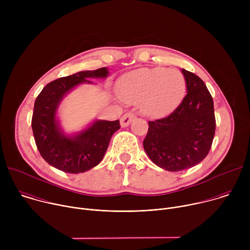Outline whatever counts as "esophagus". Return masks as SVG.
I'll return each mask as SVG.
<instances>
[{
    "label": "esophagus",
    "instance_id": "1",
    "mask_svg": "<svg viewBox=\"0 0 250 250\" xmlns=\"http://www.w3.org/2000/svg\"><path fill=\"white\" fill-rule=\"evenodd\" d=\"M134 118H135V115H134L133 113H131V112H128V113L125 114V115L121 118V125H122L123 127L127 126V125L130 124V122H131Z\"/></svg>",
    "mask_w": 250,
    "mask_h": 250
}]
</instances>
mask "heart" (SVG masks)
<instances>
[{"label": "heart", "mask_w": 250, "mask_h": 250, "mask_svg": "<svg viewBox=\"0 0 250 250\" xmlns=\"http://www.w3.org/2000/svg\"><path fill=\"white\" fill-rule=\"evenodd\" d=\"M185 82L179 71L165 68H144L124 76L118 94L125 102L140 104L150 117L168 113L180 100Z\"/></svg>", "instance_id": "heart-1"}]
</instances>
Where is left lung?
<instances>
[{
  "label": "left lung",
  "instance_id": "1",
  "mask_svg": "<svg viewBox=\"0 0 250 250\" xmlns=\"http://www.w3.org/2000/svg\"><path fill=\"white\" fill-rule=\"evenodd\" d=\"M187 94L167 117L148 122L144 147L151 161L167 171L189 169L208 155L216 131L213 102L196 74L182 69Z\"/></svg>",
  "mask_w": 250,
  "mask_h": 250
}]
</instances>
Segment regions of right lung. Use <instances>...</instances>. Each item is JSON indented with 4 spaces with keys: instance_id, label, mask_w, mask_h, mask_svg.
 <instances>
[{
    "instance_id": "add662e5",
    "label": "right lung",
    "mask_w": 250,
    "mask_h": 250,
    "mask_svg": "<svg viewBox=\"0 0 250 250\" xmlns=\"http://www.w3.org/2000/svg\"><path fill=\"white\" fill-rule=\"evenodd\" d=\"M105 67L81 71L48 83L34 102L31 127L35 145L42 158L66 173H82L98 165L109 146L112 135L120 129V121H97L73 137H67L58 128L55 115L62 97L86 78H104Z\"/></svg>"
}]
</instances>
